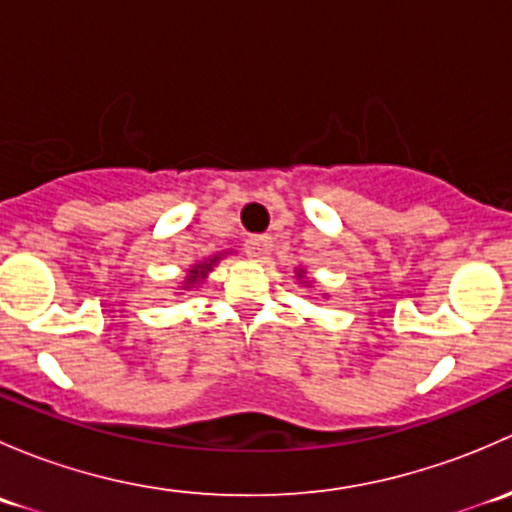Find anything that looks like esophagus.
Instances as JSON below:
<instances>
[{
  "instance_id": "34e87169",
  "label": "esophagus",
  "mask_w": 512,
  "mask_h": 512,
  "mask_svg": "<svg viewBox=\"0 0 512 512\" xmlns=\"http://www.w3.org/2000/svg\"><path fill=\"white\" fill-rule=\"evenodd\" d=\"M245 252H247V257H250V260L265 262L267 257H270V252H272V237H267V235L250 237V240L245 242Z\"/></svg>"
}]
</instances>
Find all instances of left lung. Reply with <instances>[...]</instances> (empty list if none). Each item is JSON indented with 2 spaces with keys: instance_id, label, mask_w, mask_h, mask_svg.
<instances>
[{
  "instance_id": "left-lung-1",
  "label": "left lung",
  "mask_w": 512,
  "mask_h": 512,
  "mask_svg": "<svg viewBox=\"0 0 512 512\" xmlns=\"http://www.w3.org/2000/svg\"><path fill=\"white\" fill-rule=\"evenodd\" d=\"M294 277H297V285H304V287L314 285V280H307V272H304V267H297V270H294ZM322 297H329V294H322Z\"/></svg>"
}]
</instances>
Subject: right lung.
Instances as JSON below:
<instances>
[{
    "label": "right lung",
    "mask_w": 512,
    "mask_h": 512,
    "mask_svg": "<svg viewBox=\"0 0 512 512\" xmlns=\"http://www.w3.org/2000/svg\"><path fill=\"white\" fill-rule=\"evenodd\" d=\"M225 255H230V252H218V255L205 257V260H200V262H195V265H190L188 272H185V280L180 282V287L175 289V294H185V292H190V289H198L205 280H208L210 272L215 270V265H218V262L223 260Z\"/></svg>",
    "instance_id": "obj_1"
}]
</instances>
